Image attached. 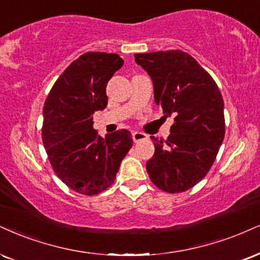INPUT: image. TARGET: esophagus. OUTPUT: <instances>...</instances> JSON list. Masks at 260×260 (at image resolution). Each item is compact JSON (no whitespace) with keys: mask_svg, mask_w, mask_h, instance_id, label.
<instances>
[{"mask_svg":"<svg viewBox=\"0 0 260 260\" xmlns=\"http://www.w3.org/2000/svg\"><path fill=\"white\" fill-rule=\"evenodd\" d=\"M132 138L134 140V143H138V142H140V140H144V139L148 138V136H146L145 133H142V132H133Z\"/></svg>","mask_w":260,"mask_h":260,"instance_id":"1","label":"esophagus"}]
</instances>
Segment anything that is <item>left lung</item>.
<instances>
[{
  "label": "left lung",
  "instance_id": "left-lung-1",
  "mask_svg": "<svg viewBox=\"0 0 260 260\" xmlns=\"http://www.w3.org/2000/svg\"><path fill=\"white\" fill-rule=\"evenodd\" d=\"M154 83L156 105L174 123L166 140L150 137L146 171L158 189L184 192L206 177L225 134L224 100L215 81L191 55L172 49L134 54Z\"/></svg>",
  "mask_w": 260,
  "mask_h": 260
}]
</instances>
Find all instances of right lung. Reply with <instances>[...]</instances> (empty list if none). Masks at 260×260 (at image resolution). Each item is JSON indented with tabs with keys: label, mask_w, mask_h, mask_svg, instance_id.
<instances>
[{
	"label": "right lung",
	"mask_w": 260,
	"mask_h": 260,
	"mask_svg": "<svg viewBox=\"0 0 260 260\" xmlns=\"http://www.w3.org/2000/svg\"><path fill=\"white\" fill-rule=\"evenodd\" d=\"M122 65L118 54L84 53L55 81L43 106L42 142L53 171L82 195L108 189L132 148L127 129L103 138L93 128V114L108 105L106 84Z\"/></svg>",
	"instance_id": "right-lung-1"
}]
</instances>
